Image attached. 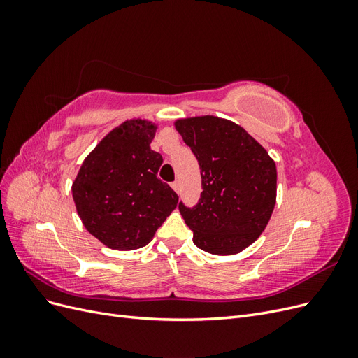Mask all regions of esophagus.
Listing matches in <instances>:
<instances>
[{
    "instance_id": "obj_1",
    "label": "esophagus",
    "mask_w": 358,
    "mask_h": 358,
    "mask_svg": "<svg viewBox=\"0 0 358 358\" xmlns=\"http://www.w3.org/2000/svg\"><path fill=\"white\" fill-rule=\"evenodd\" d=\"M171 188L175 189V191L179 194V192H180V183H179L178 180H176V182H173V183H171Z\"/></svg>"
}]
</instances>
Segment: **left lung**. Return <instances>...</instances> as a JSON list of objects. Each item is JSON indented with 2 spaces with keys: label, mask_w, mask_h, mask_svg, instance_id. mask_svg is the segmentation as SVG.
<instances>
[{
  "label": "left lung",
  "mask_w": 358,
  "mask_h": 358,
  "mask_svg": "<svg viewBox=\"0 0 358 358\" xmlns=\"http://www.w3.org/2000/svg\"><path fill=\"white\" fill-rule=\"evenodd\" d=\"M201 170L203 192L194 208L179 203L192 242L215 255H233L252 245L276 204V164L267 150L229 119L206 115L178 119Z\"/></svg>",
  "instance_id": "8db88e82"
}]
</instances>
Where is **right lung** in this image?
Instances as JSON below:
<instances>
[{
  "mask_svg": "<svg viewBox=\"0 0 358 358\" xmlns=\"http://www.w3.org/2000/svg\"><path fill=\"white\" fill-rule=\"evenodd\" d=\"M157 128L140 117L113 128L85 158L71 185L85 229L110 249L148 245L178 206V194L157 176L162 157L150 149Z\"/></svg>",
  "mask_w": 358,
  "mask_h": 358,
  "instance_id": "right-lung-1",
  "label": "right lung"
}]
</instances>
